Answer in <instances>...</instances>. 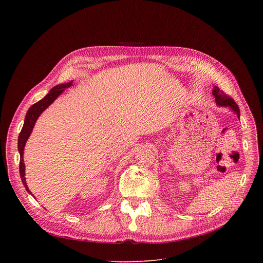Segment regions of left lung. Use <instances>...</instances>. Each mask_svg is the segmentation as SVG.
<instances>
[{
	"label": "left lung",
	"mask_w": 263,
	"mask_h": 263,
	"mask_svg": "<svg viewBox=\"0 0 263 263\" xmlns=\"http://www.w3.org/2000/svg\"><path fill=\"white\" fill-rule=\"evenodd\" d=\"M212 95L214 96V99H215V102L218 106H221V107H230L232 111H234L237 118L239 119L240 118V111H239V108L237 106V104L235 103V101L228 95L224 93L222 90H220L217 86H214L213 87V90H212Z\"/></svg>",
	"instance_id": "obj_1"
}]
</instances>
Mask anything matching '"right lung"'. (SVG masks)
<instances>
[{
  "label": "right lung",
  "instance_id": "obj_1",
  "mask_svg": "<svg viewBox=\"0 0 263 263\" xmlns=\"http://www.w3.org/2000/svg\"><path fill=\"white\" fill-rule=\"evenodd\" d=\"M72 85V81L68 82V83H65V84H59V85H56L54 86L50 91L49 93L44 98L42 99L41 101H39L37 103L33 104L29 110L27 111V115H26V118H25V122H24V126L22 128V131L18 135V141H17V147H18V152H20V155H21V160H20V174H21V178H22V182L24 184V186L26 187V191L32 195V193L29 191L28 186H27V183H26V178H25V163H24V148H25V145H26V141L28 140L33 128H34V125L37 121V119L40 118V116L43 114V112L64 91L65 88L69 87ZM33 196V195H32ZM34 197V196H33Z\"/></svg>",
  "mask_w": 263,
  "mask_h": 263
}]
</instances>
